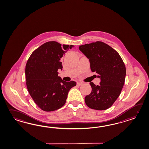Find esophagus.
<instances>
[{"label": "esophagus", "instance_id": "34e87169", "mask_svg": "<svg viewBox=\"0 0 149 149\" xmlns=\"http://www.w3.org/2000/svg\"><path fill=\"white\" fill-rule=\"evenodd\" d=\"M82 83H81V82L77 83V86H81V85H82Z\"/></svg>", "mask_w": 149, "mask_h": 149}]
</instances>
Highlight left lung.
Wrapping results in <instances>:
<instances>
[{
  "instance_id": "left-lung-1",
  "label": "left lung",
  "mask_w": 149,
  "mask_h": 149,
  "mask_svg": "<svg viewBox=\"0 0 149 149\" xmlns=\"http://www.w3.org/2000/svg\"><path fill=\"white\" fill-rule=\"evenodd\" d=\"M79 49L89 59L91 71L100 78L99 86L90 83L92 91L86 96L85 103L91 109H108L119 97L124 85L125 63L116 50L103 42L81 45Z\"/></svg>"
}]
</instances>
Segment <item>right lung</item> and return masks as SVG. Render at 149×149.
Here are the masks:
<instances>
[{
  "label": "right lung",
  "instance_id": "obj_1",
  "mask_svg": "<svg viewBox=\"0 0 149 149\" xmlns=\"http://www.w3.org/2000/svg\"><path fill=\"white\" fill-rule=\"evenodd\" d=\"M72 47L47 42L33 51L27 60L26 87L35 103L43 111L51 112L63 107L70 89L76 86L73 81H63L58 72L63 69L61 58Z\"/></svg>",
  "mask_w": 149,
  "mask_h": 149
}]
</instances>
